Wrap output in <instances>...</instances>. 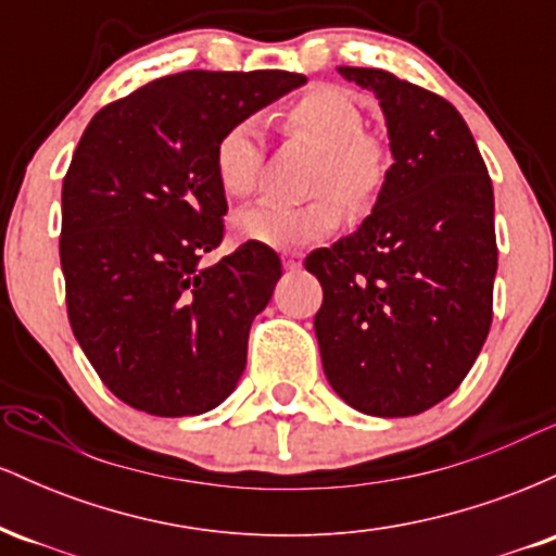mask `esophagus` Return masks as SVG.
<instances>
[{"instance_id": "34e87169", "label": "esophagus", "mask_w": 556, "mask_h": 556, "mask_svg": "<svg viewBox=\"0 0 556 556\" xmlns=\"http://www.w3.org/2000/svg\"><path fill=\"white\" fill-rule=\"evenodd\" d=\"M282 264H285V269H290V271L300 269V264H303V253H300V251L282 253Z\"/></svg>"}]
</instances>
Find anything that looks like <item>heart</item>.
Wrapping results in <instances>:
<instances>
[{
	"instance_id": "heart-1",
	"label": "heart",
	"mask_w": 556,
	"mask_h": 556,
	"mask_svg": "<svg viewBox=\"0 0 556 556\" xmlns=\"http://www.w3.org/2000/svg\"><path fill=\"white\" fill-rule=\"evenodd\" d=\"M285 123L298 136L324 149L314 177V193L303 203L258 201L235 214L240 238L269 248H298L327 238L340 227V198L348 208H363L384 182V159L379 146L366 140V117L353 93L340 86L311 88L292 101ZM264 136L256 117L232 123L216 140L214 172L229 195L253 193L258 182Z\"/></svg>"
}]
</instances>
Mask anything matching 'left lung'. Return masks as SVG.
Segmentation results:
<instances>
[{
  "mask_svg": "<svg viewBox=\"0 0 556 556\" xmlns=\"http://www.w3.org/2000/svg\"><path fill=\"white\" fill-rule=\"evenodd\" d=\"M387 117L389 167L358 232L305 256L321 282L324 374L366 416H418L450 397L494 316V190L460 112L376 67H340Z\"/></svg>",
  "mask_w": 556,
  "mask_h": 556,
  "instance_id": "obj_1",
  "label": "left lung"
}]
</instances>
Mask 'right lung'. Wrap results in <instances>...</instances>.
<instances>
[{
  "mask_svg": "<svg viewBox=\"0 0 556 556\" xmlns=\"http://www.w3.org/2000/svg\"><path fill=\"white\" fill-rule=\"evenodd\" d=\"M303 83L285 70H188L112 101L83 132L62 182L67 318L125 405L198 416L238 384L282 261L248 240L201 266L225 240L214 149L229 125Z\"/></svg>",
  "mask_w": 556,
  "mask_h": 556,
  "instance_id": "right-lung-1",
  "label": "right lung"
}]
</instances>
